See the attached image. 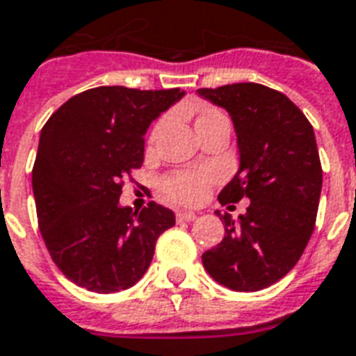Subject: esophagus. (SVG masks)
Here are the masks:
<instances>
[{"label": "esophagus", "mask_w": 356, "mask_h": 356, "mask_svg": "<svg viewBox=\"0 0 356 356\" xmlns=\"http://www.w3.org/2000/svg\"><path fill=\"white\" fill-rule=\"evenodd\" d=\"M196 213L194 211H177V220L179 222H192V220H196Z\"/></svg>", "instance_id": "esophagus-1"}]
</instances>
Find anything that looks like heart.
I'll return each mask as SVG.
<instances>
[{
	"instance_id": "b5f03b06",
	"label": "heart",
	"mask_w": 356,
	"mask_h": 356,
	"mask_svg": "<svg viewBox=\"0 0 356 356\" xmlns=\"http://www.w3.org/2000/svg\"><path fill=\"white\" fill-rule=\"evenodd\" d=\"M218 120H228L220 109L200 107L196 113V130ZM207 186H209V175L204 171H177L162 179V194L173 204H198L204 200Z\"/></svg>"
}]
</instances>
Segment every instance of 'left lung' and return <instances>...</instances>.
<instances>
[{"mask_svg":"<svg viewBox=\"0 0 356 356\" xmlns=\"http://www.w3.org/2000/svg\"><path fill=\"white\" fill-rule=\"evenodd\" d=\"M198 94L230 113L238 136L239 170L218 202L249 200L239 222L217 213L225 238L202 262L232 291H260L296 266L315 228L323 168L313 126L285 94L264 84H225Z\"/></svg>","mask_w":356,"mask_h":356,"instance_id":"1","label":"left lung"}]
</instances>
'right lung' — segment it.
Segmentation results:
<instances>
[{
  "instance_id": "1",
  "label": "right lung",
  "mask_w": 356,
  "mask_h": 356,
  "mask_svg": "<svg viewBox=\"0 0 356 356\" xmlns=\"http://www.w3.org/2000/svg\"><path fill=\"white\" fill-rule=\"evenodd\" d=\"M185 96L179 88L97 86L70 97L41 130L31 186L43 241L58 270L86 291H124L143 277L171 209L120 207L143 164L147 128Z\"/></svg>"
}]
</instances>
